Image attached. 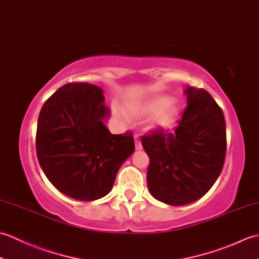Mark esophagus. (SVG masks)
I'll return each instance as SVG.
<instances>
[{
	"mask_svg": "<svg viewBox=\"0 0 259 259\" xmlns=\"http://www.w3.org/2000/svg\"><path fill=\"white\" fill-rule=\"evenodd\" d=\"M135 144H136V149L137 150H141L142 149V146H141V142L139 140V135L138 134H135Z\"/></svg>",
	"mask_w": 259,
	"mask_h": 259,
	"instance_id": "esophagus-1",
	"label": "esophagus"
}]
</instances>
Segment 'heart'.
<instances>
[{
  "label": "heart",
  "instance_id": "obj_1",
  "mask_svg": "<svg viewBox=\"0 0 259 259\" xmlns=\"http://www.w3.org/2000/svg\"><path fill=\"white\" fill-rule=\"evenodd\" d=\"M148 111L152 114L162 112L158 118V123L162 128H170L176 122L178 117V107L175 103H170V99L166 97H159L148 106Z\"/></svg>",
  "mask_w": 259,
  "mask_h": 259
}]
</instances>
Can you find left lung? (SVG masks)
<instances>
[{
    "label": "left lung",
    "instance_id": "obj_1",
    "mask_svg": "<svg viewBox=\"0 0 259 259\" xmlns=\"http://www.w3.org/2000/svg\"><path fill=\"white\" fill-rule=\"evenodd\" d=\"M187 107L174 133L162 128L141 137L150 162V194L164 203L183 206L199 199L221 175L227 149L222 108L205 89L188 87Z\"/></svg>",
    "mask_w": 259,
    "mask_h": 259
}]
</instances>
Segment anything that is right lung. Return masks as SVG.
I'll list each match as a JSON object with an SVG mask.
<instances>
[{
	"label": "right lung",
	"mask_w": 259,
	"mask_h": 259,
	"mask_svg": "<svg viewBox=\"0 0 259 259\" xmlns=\"http://www.w3.org/2000/svg\"><path fill=\"white\" fill-rule=\"evenodd\" d=\"M101 88L67 83L43 104L37 120L36 156L47 178L73 199L91 201L112 189L121 164L135 151L131 131L112 135Z\"/></svg>",
	"instance_id": "right-lung-1"
}]
</instances>
